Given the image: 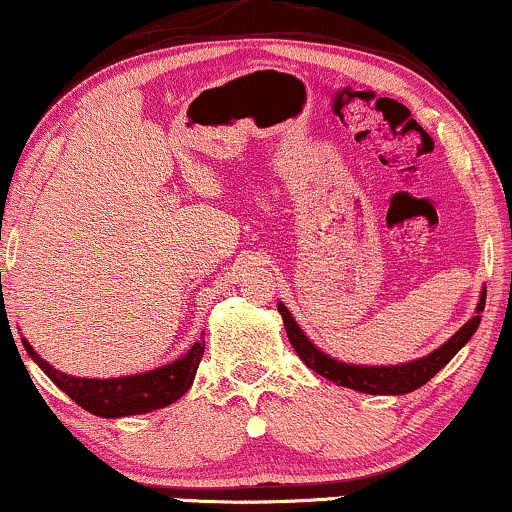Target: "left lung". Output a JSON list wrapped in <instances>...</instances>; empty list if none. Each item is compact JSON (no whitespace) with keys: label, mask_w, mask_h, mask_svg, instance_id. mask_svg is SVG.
Segmentation results:
<instances>
[{"label":"left lung","mask_w":512,"mask_h":512,"mask_svg":"<svg viewBox=\"0 0 512 512\" xmlns=\"http://www.w3.org/2000/svg\"><path fill=\"white\" fill-rule=\"evenodd\" d=\"M484 302H487V288H482L480 302H477L475 307V316H472L468 323H463L442 347L432 349L425 357L390 366L347 364V361L333 359L331 354L323 352V349L316 347L314 342L304 335L302 328L297 326V321L293 319V314L288 312L286 304L278 302L276 307L283 319V326H286L290 345H293L297 357L304 361V366H309L314 373L323 375V378L331 380L335 385L349 387V390H357L364 394H394V397H397V394H409L413 390H418V387H423L432 375H437L458 352H461V347L475 335L477 326H480Z\"/></svg>","instance_id":"1"}]
</instances>
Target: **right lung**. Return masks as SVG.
Here are the masks:
<instances>
[{
    "label": "right lung",
    "instance_id": "right-lung-1",
    "mask_svg": "<svg viewBox=\"0 0 512 512\" xmlns=\"http://www.w3.org/2000/svg\"><path fill=\"white\" fill-rule=\"evenodd\" d=\"M21 340L30 359L49 375L58 390L66 392L84 411L101 418L139 416V413L158 411L174 404L189 392L205 352V340H198L181 357L155 366L151 371L118 375V378H77V375L58 371L32 349L28 340Z\"/></svg>",
    "mask_w": 512,
    "mask_h": 512
}]
</instances>
